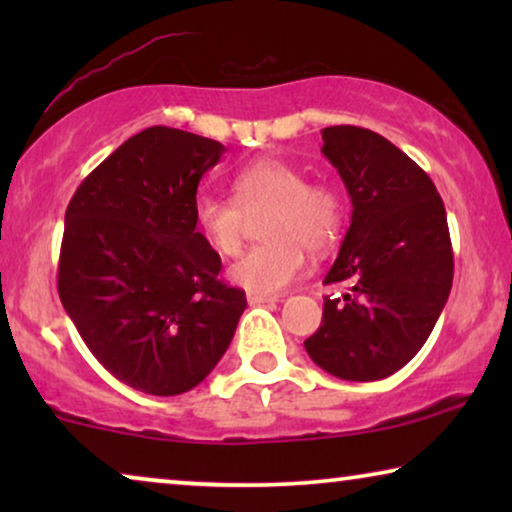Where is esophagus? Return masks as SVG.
<instances>
[{"instance_id":"34e87169","label":"esophagus","mask_w":512,"mask_h":512,"mask_svg":"<svg viewBox=\"0 0 512 512\" xmlns=\"http://www.w3.org/2000/svg\"><path fill=\"white\" fill-rule=\"evenodd\" d=\"M249 305H263V303H277V296H263V293H247Z\"/></svg>"}]
</instances>
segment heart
<instances>
[{
  "label": "heart",
  "instance_id": "b5f03b06",
  "mask_svg": "<svg viewBox=\"0 0 512 512\" xmlns=\"http://www.w3.org/2000/svg\"><path fill=\"white\" fill-rule=\"evenodd\" d=\"M270 209L261 247L230 265V282L249 293L275 296L307 272V249L326 251L342 230L340 195L326 184H310L300 167L282 158H258L233 177V200L200 193L193 202L195 226L221 256L242 249L244 221Z\"/></svg>",
  "mask_w": 512,
  "mask_h": 512
}]
</instances>
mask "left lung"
Returning <instances> with one entry per match:
<instances>
[{
  "mask_svg": "<svg viewBox=\"0 0 512 512\" xmlns=\"http://www.w3.org/2000/svg\"><path fill=\"white\" fill-rule=\"evenodd\" d=\"M321 137L354 207L324 284L349 291L324 298L321 326L305 349L340 380H382L422 349L450 296L445 205L429 174L377 132L333 125Z\"/></svg>",
  "mask_w": 512,
  "mask_h": 512,
  "instance_id": "8db88e82",
  "label": "left lung"
}]
</instances>
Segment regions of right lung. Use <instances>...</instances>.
I'll return each mask as SVG.
<instances>
[{"mask_svg":"<svg viewBox=\"0 0 512 512\" xmlns=\"http://www.w3.org/2000/svg\"><path fill=\"white\" fill-rule=\"evenodd\" d=\"M226 146L165 125L137 132L69 200L58 293L116 380L177 396L212 373L247 298L219 279L221 256L195 230L193 202Z\"/></svg>","mask_w":512,"mask_h":512,"instance_id":"right-lung-1","label":"right lung"}]
</instances>
